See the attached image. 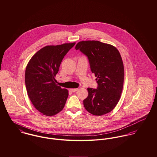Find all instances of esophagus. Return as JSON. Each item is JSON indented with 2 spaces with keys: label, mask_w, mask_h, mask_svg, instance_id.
Masks as SVG:
<instances>
[{
  "label": "esophagus",
  "mask_w": 157,
  "mask_h": 157,
  "mask_svg": "<svg viewBox=\"0 0 157 157\" xmlns=\"http://www.w3.org/2000/svg\"><path fill=\"white\" fill-rule=\"evenodd\" d=\"M77 90H78V88H71V89H70V91H71V92H73V93L76 92Z\"/></svg>",
  "instance_id": "obj_1"
}]
</instances>
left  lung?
Listing matches in <instances>:
<instances>
[{
  "instance_id": "8db88e82",
  "label": "left lung",
  "mask_w": 157,
  "mask_h": 157,
  "mask_svg": "<svg viewBox=\"0 0 157 157\" xmlns=\"http://www.w3.org/2000/svg\"><path fill=\"white\" fill-rule=\"evenodd\" d=\"M88 58L90 69L97 78V88H88L83 103L87 111L102 116L111 111L122 94L124 67L119 51L113 46L99 41H82L75 47Z\"/></svg>"
}]
</instances>
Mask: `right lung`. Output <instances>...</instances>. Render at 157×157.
Segmentation results:
<instances>
[{
	"label": "right lung",
	"mask_w": 157,
	"mask_h": 157,
	"mask_svg": "<svg viewBox=\"0 0 157 157\" xmlns=\"http://www.w3.org/2000/svg\"><path fill=\"white\" fill-rule=\"evenodd\" d=\"M75 43L45 46L35 53L26 66L28 96L35 108L45 116H54L64 107L69 91L56 84L55 77L64 56Z\"/></svg>",
	"instance_id": "1"
}]
</instances>
